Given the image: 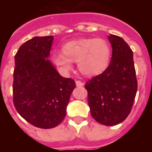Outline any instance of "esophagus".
I'll return each instance as SVG.
<instances>
[{"label":"esophagus","instance_id":"1","mask_svg":"<svg viewBox=\"0 0 152 152\" xmlns=\"http://www.w3.org/2000/svg\"><path fill=\"white\" fill-rule=\"evenodd\" d=\"M76 85L78 87H81V86H84V83L81 82L80 80H76Z\"/></svg>","mask_w":152,"mask_h":152}]
</instances>
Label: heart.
<instances>
[{"label":"heart","mask_w":152,"mask_h":152,"mask_svg":"<svg viewBox=\"0 0 152 152\" xmlns=\"http://www.w3.org/2000/svg\"><path fill=\"white\" fill-rule=\"evenodd\" d=\"M63 53H54L52 60L63 74L72 70L73 62L83 75L93 76L104 72L109 66L112 48L102 38H80L71 40L62 46Z\"/></svg>","instance_id":"b5f03b06"}]
</instances>
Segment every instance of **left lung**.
<instances>
[{
	"label": "left lung",
	"mask_w": 152,
	"mask_h": 152,
	"mask_svg": "<svg viewBox=\"0 0 152 152\" xmlns=\"http://www.w3.org/2000/svg\"><path fill=\"white\" fill-rule=\"evenodd\" d=\"M112 56L108 67L87 81L88 103L97 122L112 126L124 121L134 104L137 89L133 51L123 39L110 35Z\"/></svg>",
	"instance_id": "8db88e82"
}]
</instances>
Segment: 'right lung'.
<instances>
[{
	"label": "right lung",
	"mask_w": 152,
	"mask_h": 152,
	"mask_svg": "<svg viewBox=\"0 0 152 152\" xmlns=\"http://www.w3.org/2000/svg\"><path fill=\"white\" fill-rule=\"evenodd\" d=\"M53 40V36L33 37L15 56L14 105L24 120L40 129H52L63 121L76 87L74 80L60 76L46 59Z\"/></svg>",
	"instance_id": "obj_1"
}]
</instances>
